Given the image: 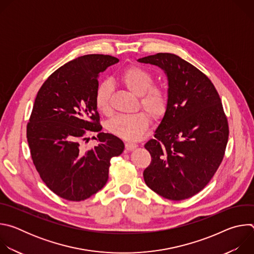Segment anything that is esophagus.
I'll return each mask as SVG.
<instances>
[{"mask_svg": "<svg viewBox=\"0 0 254 254\" xmlns=\"http://www.w3.org/2000/svg\"><path fill=\"white\" fill-rule=\"evenodd\" d=\"M137 148V144L134 142H127L126 143V150L127 151H132Z\"/></svg>", "mask_w": 254, "mask_h": 254, "instance_id": "1", "label": "esophagus"}]
</instances>
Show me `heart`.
<instances>
[{
	"mask_svg": "<svg viewBox=\"0 0 254 254\" xmlns=\"http://www.w3.org/2000/svg\"><path fill=\"white\" fill-rule=\"evenodd\" d=\"M122 83L134 95L139 96L140 105L155 120L162 119L169 105V95L165 87L153 85L154 77L150 71L139 66H130L120 76ZM113 86L110 81L100 82L94 92L96 110L103 115L111 113ZM151 124L146 113L119 115L107 123L106 127L113 134L127 140H137L143 136Z\"/></svg>",
	"mask_w": 254,
	"mask_h": 254,
	"instance_id": "1",
	"label": "heart"
}]
</instances>
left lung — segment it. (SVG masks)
<instances>
[{
  "label": "left lung",
  "mask_w": 254,
  "mask_h": 254,
  "mask_svg": "<svg viewBox=\"0 0 254 254\" xmlns=\"http://www.w3.org/2000/svg\"><path fill=\"white\" fill-rule=\"evenodd\" d=\"M137 61L165 72L169 95L155 138L144 144L152 162L143 180L166 199H188L205 188L223 160L229 129L221 99L203 72L175 54Z\"/></svg>",
  "instance_id": "left-lung-1"
}]
</instances>
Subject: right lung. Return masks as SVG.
<instances>
[{
  "label": "right lung",
  "mask_w": 254,
  "mask_h": 254,
  "mask_svg": "<svg viewBox=\"0 0 254 254\" xmlns=\"http://www.w3.org/2000/svg\"><path fill=\"white\" fill-rule=\"evenodd\" d=\"M119 61L80 56L54 71L35 98L27 125L31 157L46 186L63 199L77 202L97 193L107 182L112 158L125 150L121 138L100 131L94 104L99 73ZM88 131L99 132V144L84 151L80 142Z\"/></svg>",
  "instance_id": "1"
}]
</instances>
